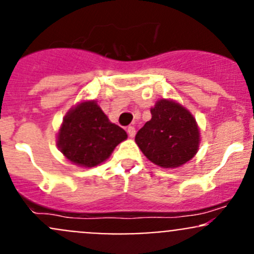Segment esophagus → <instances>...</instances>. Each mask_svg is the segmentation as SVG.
Listing matches in <instances>:
<instances>
[{"mask_svg":"<svg viewBox=\"0 0 254 254\" xmlns=\"http://www.w3.org/2000/svg\"><path fill=\"white\" fill-rule=\"evenodd\" d=\"M135 134H136V130H135V127H132V125L127 127V135H129L130 137H134Z\"/></svg>","mask_w":254,"mask_h":254,"instance_id":"1","label":"esophagus"}]
</instances>
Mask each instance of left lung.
I'll return each mask as SVG.
<instances>
[{
    "label": "left lung",
    "mask_w": 254,
    "mask_h": 254,
    "mask_svg": "<svg viewBox=\"0 0 254 254\" xmlns=\"http://www.w3.org/2000/svg\"><path fill=\"white\" fill-rule=\"evenodd\" d=\"M151 115L135 136L143 155L163 168L179 167L191 160L199 147V129L193 115L167 99L158 101Z\"/></svg>",
    "instance_id": "8db88e82"
}]
</instances>
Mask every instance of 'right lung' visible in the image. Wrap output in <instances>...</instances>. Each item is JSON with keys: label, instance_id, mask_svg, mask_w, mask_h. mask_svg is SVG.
<instances>
[{"label": "right lung", "instance_id": "obj_1", "mask_svg": "<svg viewBox=\"0 0 254 254\" xmlns=\"http://www.w3.org/2000/svg\"><path fill=\"white\" fill-rule=\"evenodd\" d=\"M127 137L125 130L109 122L96 102H83L64 119L58 145L71 162L94 167L106 161Z\"/></svg>", "mask_w": 254, "mask_h": 254}]
</instances>
